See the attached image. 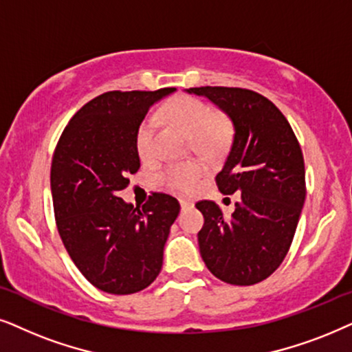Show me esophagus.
<instances>
[{
  "label": "esophagus",
  "instance_id": "obj_1",
  "mask_svg": "<svg viewBox=\"0 0 352 352\" xmlns=\"http://www.w3.org/2000/svg\"><path fill=\"white\" fill-rule=\"evenodd\" d=\"M193 201L191 199H188V198H180V206H182V209H190V208H193Z\"/></svg>",
  "mask_w": 352,
  "mask_h": 352
}]
</instances>
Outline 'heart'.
Segmentation results:
<instances>
[{
    "instance_id": "1",
    "label": "heart",
    "mask_w": 352,
    "mask_h": 352,
    "mask_svg": "<svg viewBox=\"0 0 352 352\" xmlns=\"http://www.w3.org/2000/svg\"><path fill=\"white\" fill-rule=\"evenodd\" d=\"M161 117L168 124L182 130L206 153H219L230 138V122L220 114H212V109L201 100L193 96H177L164 104ZM135 146L142 159L153 156L154 148V124L144 120L138 127ZM203 164L198 161H186L167 167L162 173V182L170 190L190 191L203 175Z\"/></svg>"
}]
</instances>
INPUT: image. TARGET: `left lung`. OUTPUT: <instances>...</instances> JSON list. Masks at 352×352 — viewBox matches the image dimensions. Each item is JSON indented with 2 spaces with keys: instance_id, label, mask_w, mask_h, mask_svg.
Returning a JSON list of instances; mask_svg holds the SVG:
<instances>
[{
  "instance_id": "8db88e82",
  "label": "left lung",
  "mask_w": 352,
  "mask_h": 352,
  "mask_svg": "<svg viewBox=\"0 0 352 352\" xmlns=\"http://www.w3.org/2000/svg\"><path fill=\"white\" fill-rule=\"evenodd\" d=\"M186 93L208 98L232 120V148L215 182L223 195L241 193L230 217L214 201L196 203L204 215L201 257L225 283H259L278 269L296 232L306 199L301 146L278 107L259 93L228 87Z\"/></svg>"
}]
</instances>
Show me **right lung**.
Instances as JSON below:
<instances>
[{
    "instance_id": "1",
    "label": "right lung",
    "mask_w": 352,
    "mask_h": 352,
    "mask_svg": "<svg viewBox=\"0 0 352 352\" xmlns=\"http://www.w3.org/2000/svg\"><path fill=\"white\" fill-rule=\"evenodd\" d=\"M173 91L102 93L70 119L56 146L51 195L58 232L77 269L101 292H142L162 269L179 201L153 193L140 209L119 191L140 168L135 138L144 116Z\"/></svg>"
}]
</instances>
